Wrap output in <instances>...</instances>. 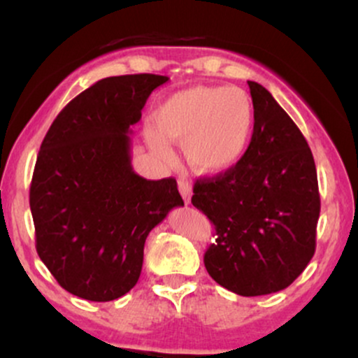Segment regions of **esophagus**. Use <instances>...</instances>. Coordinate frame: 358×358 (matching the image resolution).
I'll use <instances>...</instances> for the list:
<instances>
[{
    "label": "esophagus",
    "instance_id": "obj_1",
    "mask_svg": "<svg viewBox=\"0 0 358 358\" xmlns=\"http://www.w3.org/2000/svg\"><path fill=\"white\" fill-rule=\"evenodd\" d=\"M178 188H180V193H182L185 203H190V199H192V185L187 182V180H178Z\"/></svg>",
    "mask_w": 358,
    "mask_h": 358
}]
</instances>
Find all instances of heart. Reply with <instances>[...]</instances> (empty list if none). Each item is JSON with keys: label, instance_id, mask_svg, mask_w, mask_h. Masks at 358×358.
I'll use <instances>...</instances> for the list:
<instances>
[{"label": "heart", "instance_id": "b5f03b06", "mask_svg": "<svg viewBox=\"0 0 358 358\" xmlns=\"http://www.w3.org/2000/svg\"><path fill=\"white\" fill-rule=\"evenodd\" d=\"M153 121L148 141L156 153L170 156L168 143H178L195 173L215 176L244 158L256 126V108L239 87L193 85L166 97Z\"/></svg>", "mask_w": 358, "mask_h": 358}]
</instances>
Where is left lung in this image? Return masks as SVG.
<instances>
[{
    "mask_svg": "<svg viewBox=\"0 0 358 358\" xmlns=\"http://www.w3.org/2000/svg\"><path fill=\"white\" fill-rule=\"evenodd\" d=\"M256 108L250 145L227 173L196 180L192 203L215 225L208 274L241 296L285 289L315 254L320 193L305 136L268 89L248 80Z\"/></svg>",
    "mask_w": 358,
    "mask_h": 358,
    "instance_id": "left-lung-1",
    "label": "left lung"
}]
</instances>
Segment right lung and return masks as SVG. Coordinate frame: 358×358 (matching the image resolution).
Instances as JSON below:
<instances>
[{"instance_id":"add662e5","label":"right lung","mask_w":358,"mask_h":358,"mask_svg":"<svg viewBox=\"0 0 358 358\" xmlns=\"http://www.w3.org/2000/svg\"><path fill=\"white\" fill-rule=\"evenodd\" d=\"M166 76L108 77L52 122L31 178L36 252L69 293L113 301L138 282L148 234L183 207L175 178L131 165V134Z\"/></svg>"}]
</instances>
